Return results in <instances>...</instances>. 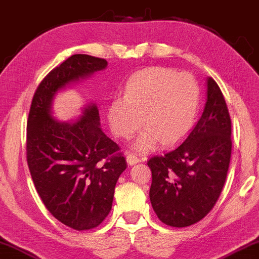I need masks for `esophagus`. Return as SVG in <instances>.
I'll list each match as a JSON object with an SVG mask.
<instances>
[{
    "mask_svg": "<svg viewBox=\"0 0 259 259\" xmlns=\"http://www.w3.org/2000/svg\"><path fill=\"white\" fill-rule=\"evenodd\" d=\"M126 160H127V163H128L130 166H133V164H136L139 162V161H140V159H139L136 154H133V153H128V154H127Z\"/></svg>",
    "mask_w": 259,
    "mask_h": 259,
    "instance_id": "34e87169",
    "label": "esophagus"
}]
</instances>
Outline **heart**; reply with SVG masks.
Here are the masks:
<instances>
[{
  "instance_id": "obj_1",
  "label": "heart",
  "mask_w": 259,
  "mask_h": 259,
  "mask_svg": "<svg viewBox=\"0 0 259 259\" xmlns=\"http://www.w3.org/2000/svg\"><path fill=\"white\" fill-rule=\"evenodd\" d=\"M201 90L193 74L155 66L130 78L123 96L107 106V119L114 136L128 139L140 127L146 128L134 142L141 152L151 151L157 141L175 144L193 128L200 108Z\"/></svg>"
}]
</instances>
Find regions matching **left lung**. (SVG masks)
<instances>
[{
	"label": "left lung",
	"mask_w": 259,
	"mask_h": 259,
	"mask_svg": "<svg viewBox=\"0 0 259 259\" xmlns=\"http://www.w3.org/2000/svg\"><path fill=\"white\" fill-rule=\"evenodd\" d=\"M231 119L223 93L207 80V103L187 138L147 161L149 198L161 222L193 226L210 212L226 182L231 157Z\"/></svg>",
	"instance_id": "8db88e82"
}]
</instances>
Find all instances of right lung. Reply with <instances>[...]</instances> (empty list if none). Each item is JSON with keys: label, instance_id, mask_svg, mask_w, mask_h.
Returning <instances> with one entry per match:
<instances>
[{"label": "right lung", "instance_id": "add662e5", "mask_svg": "<svg viewBox=\"0 0 259 259\" xmlns=\"http://www.w3.org/2000/svg\"><path fill=\"white\" fill-rule=\"evenodd\" d=\"M106 66L104 58L71 56L40 81L29 111L27 161L33 185L51 215L78 231L106 219L127 162L118 144L100 130L95 104L69 123L51 117V103L58 90Z\"/></svg>", "mask_w": 259, "mask_h": 259}]
</instances>
